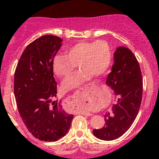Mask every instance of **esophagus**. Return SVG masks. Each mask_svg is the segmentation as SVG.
Listing matches in <instances>:
<instances>
[{"instance_id":"esophagus-1","label":"esophagus","mask_w":159,"mask_h":159,"mask_svg":"<svg viewBox=\"0 0 159 159\" xmlns=\"http://www.w3.org/2000/svg\"><path fill=\"white\" fill-rule=\"evenodd\" d=\"M81 114L86 115V116H91V115H92V114L90 113L89 111H81Z\"/></svg>"}]
</instances>
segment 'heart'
<instances>
[{
	"instance_id": "1",
	"label": "heart",
	"mask_w": 159,
	"mask_h": 159,
	"mask_svg": "<svg viewBox=\"0 0 159 159\" xmlns=\"http://www.w3.org/2000/svg\"><path fill=\"white\" fill-rule=\"evenodd\" d=\"M111 59V50L106 41H80L65 50V55L54 56L52 69L57 77L67 78L78 64L81 69L63 84V89L68 91L79 87L91 76L103 75L109 68Z\"/></svg>"
}]
</instances>
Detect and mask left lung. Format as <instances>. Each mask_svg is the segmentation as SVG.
Listing matches in <instances>:
<instances>
[{
	"mask_svg": "<svg viewBox=\"0 0 159 159\" xmlns=\"http://www.w3.org/2000/svg\"><path fill=\"white\" fill-rule=\"evenodd\" d=\"M114 65L106 84L114 90L116 103L105 115V124L94 129L98 139L111 141L124 134L136 118L142 98L143 82L139 61L131 50L119 47L114 53Z\"/></svg>",
	"mask_w": 159,
	"mask_h": 159,
	"instance_id": "8db88e82",
	"label": "left lung"
}]
</instances>
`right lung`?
<instances>
[{"instance_id":"obj_1","label":"right lung","mask_w":159,"mask_h":159,"mask_svg":"<svg viewBox=\"0 0 159 159\" xmlns=\"http://www.w3.org/2000/svg\"><path fill=\"white\" fill-rule=\"evenodd\" d=\"M59 37L37 38L22 53L14 73V91L19 114L34 137L56 142L68 133L73 115L66 113L57 94L52 61L61 46Z\"/></svg>"}]
</instances>
